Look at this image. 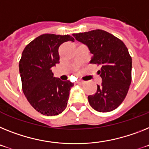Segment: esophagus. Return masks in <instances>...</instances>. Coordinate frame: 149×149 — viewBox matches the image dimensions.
Masks as SVG:
<instances>
[{"mask_svg":"<svg viewBox=\"0 0 149 149\" xmlns=\"http://www.w3.org/2000/svg\"><path fill=\"white\" fill-rule=\"evenodd\" d=\"M79 83V84H83V83H84V81H82V80H79V81H78V82H77Z\"/></svg>","mask_w":149,"mask_h":149,"instance_id":"obj_1","label":"esophagus"}]
</instances>
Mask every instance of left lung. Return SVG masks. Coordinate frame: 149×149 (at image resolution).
Instances as JSON below:
<instances>
[{
    "instance_id": "left-lung-1",
    "label": "left lung",
    "mask_w": 149,
    "mask_h": 149,
    "mask_svg": "<svg viewBox=\"0 0 149 149\" xmlns=\"http://www.w3.org/2000/svg\"><path fill=\"white\" fill-rule=\"evenodd\" d=\"M85 44L92 54L90 63L101 67L102 79L94 95L88 96L91 107L98 112H109L120 106L128 92L132 80V58L120 39L102 29L72 34Z\"/></svg>"
}]
</instances>
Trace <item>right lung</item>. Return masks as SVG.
Segmentation results:
<instances>
[{
	"instance_id": "1",
	"label": "right lung",
	"mask_w": 149,
	"mask_h": 149,
	"mask_svg": "<svg viewBox=\"0 0 149 149\" xmlns=\"http://www.w3.org/2000/svg\"><path fill=\"white\" fill-rule=\"evenodd\" d=\"M74 38L69 35L43 34L26 46L19 69L22 88L30 104L42 114L55 116L67 106L73 83L54 77L51 67L60 63L58 48Z\"/></svg>"
}]
</instances>
